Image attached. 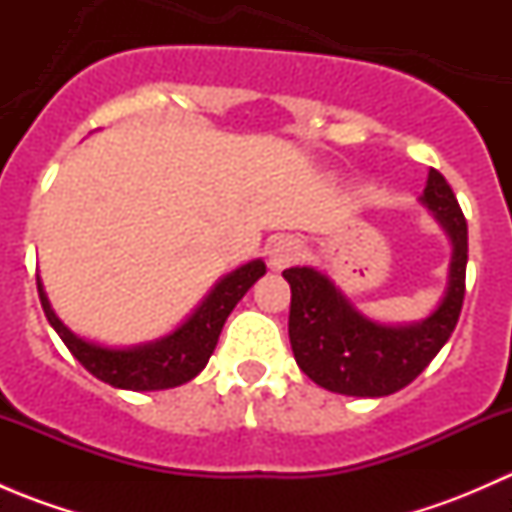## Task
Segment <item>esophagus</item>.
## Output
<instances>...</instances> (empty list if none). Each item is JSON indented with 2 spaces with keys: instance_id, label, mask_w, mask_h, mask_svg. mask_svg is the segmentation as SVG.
<instances>
[{
  "instance_id": "esophagus-1",
  "label": "esophagus",
  "mask_w": 512,
  "mask_h": 512,
  "mask_svg": "<svg viewBox=\"0 0 512 512\" xmlns=\"http://www.w3.org/2000/svg\"><path fill=\"white\" fill-rule=\"evenodd\" d=\"M302 257V245L294 237H280L275 245L270 247V265L275 270H285V267L294 265Z\"/></svg>"
}]
</instances>
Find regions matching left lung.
<instances>
[{
  "label": "left lung",
  "instance_id": "1",
  "mask_svg": "<svg viewBox=\"0 0 512 512\" xmlns=\"http://www.w3.org/2000/svg\"><path fill=\"white\" fill-rule=\"evenodd\" d=\"M418 200L446 230L453 247L446 292L421 322L384 324L366 317L314 267H289L282 272L292 289L289 344L294 359L322 389L361 399L394 394L431 364L456 329L466 294V218L451 185L433 168Z\"/></svg>",
  "mask_w": 512,
  "mask_h": 512
}]
</instances>
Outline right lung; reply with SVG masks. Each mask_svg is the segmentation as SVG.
I'll return each mask as SVG.
<instances>
[{
  "label": "right lung",
  "instance_id": "1",
  "mask_svg": "<svg viewBox=\"0 0 512 512\" xmlns=\"http://www.w3.org/2000/svg\"><path fill=\"white\" fill-rule=\"evenodd\" d=\"M265 272L267 267L262 260H250L227 272L183 324H178L165 337L136 347H106L79 337L56 317L39 277H36V289L49 324L86 371H91L103 384H111L113 389L160 391L185 384L205 369L210 354L215 352L225 319Z\"/></svg>",
  "mask_w": 512,
  "mask_h": 512
}]
</instances>
